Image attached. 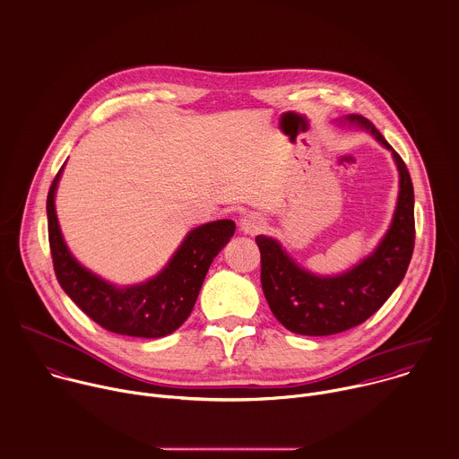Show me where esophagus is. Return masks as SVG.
Masks as SVG:
<instances>
[{
    "label": "esophagus",
    "instance_id": "esophagus-1",
    "mask_svg": "<svg viewBox=\"0 0 459 459\" xmlns=\"http://www.w3.org/2000/svg\"><path fill=\"white\" fill-rule=\"evenodd\" d=\"M264 225H266L264 218H263L261 214H257V212H248V214H245V216L241 218V221H239L241 232H243V234H248V236L259 234V232L264 229Z\"/></svg>",
    "mask_w": 459,
    "mask_h": 459
}]
</instances>
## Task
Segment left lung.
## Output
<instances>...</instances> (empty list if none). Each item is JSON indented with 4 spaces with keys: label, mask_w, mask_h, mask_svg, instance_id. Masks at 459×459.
<instances>
[{
    "label": "left lung",
    "mask_w": 459,
    "mask_h": 459,
    "mask_svg": "<svg viewBox=\"0 0 459 459\" xmlns=\"http://www.w3.org/2000/svg\"><path fill=\"white\" fill-rule=\"evenodd\" d=\"M347 121L370 130L392 150L401 177L392 225L374 254L342 275L320 277L300 268L275 239L255 238L268 306L288 331L304 336H331L368 320L404 279L415 248V193L406 162L372 121L359 114Z\"/></svg>",
    "instance_id": "1"
}]
</instances>
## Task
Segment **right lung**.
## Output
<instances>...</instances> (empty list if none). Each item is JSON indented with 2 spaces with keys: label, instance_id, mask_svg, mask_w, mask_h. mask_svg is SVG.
<instances>
[{
  "label": "right lung",
  "instance_id": "1",
  "mask_svg": "<svg viewBox=\"0 0 459 459\" xmlns=\"http://www.w3.org/2000/svg\"><path fill=\"white\" fill-rule=\"evenodd\" d=\"M60 171L48 191L46 212L53 270L62 290L92 322L110 333L162 338L177 331L191 315L209 266L234 236L236 223L218 220L196 227L157 277L137 286L116 288L78 264L62 239L55 214Z\"/></svg>",
  "mask_w": 459,
  "mask_h": 459
}]
</instances>
